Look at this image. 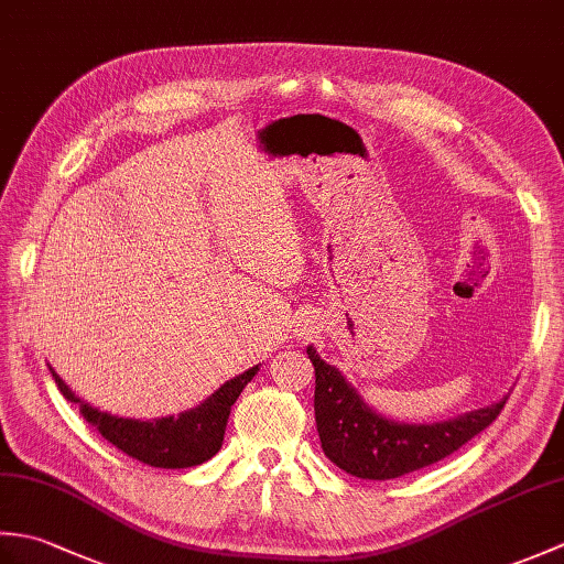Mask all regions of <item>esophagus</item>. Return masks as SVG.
I'll list each match as a JSON object with an SVG mask.
<instances>
[{
    "instance_id": "1",
    "label": "esophagus",
    "mask_w": 564,
    "mask_h": 564,
    "mask_svg": "<svg viewBox=\"0 0 564 564\" xmlns=\"http://www.w3.org/2000/svg\"><path fill=\"white\" fill-rule=\"evenodd\" d=\"M303 334H305V332H303Z\"/></svg>"
}]
</instances>
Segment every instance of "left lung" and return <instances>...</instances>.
<instances>
[{
	"instance_id": "8db88e82",
	"label": "left lung",
	"mask_w": 564,
	"mask_h": 564,
	"mask_svg": "<svg viewBox=\"0 0 564 564\" xmlns=\"http://www.w3.org/2000/svg\"><path fill=\"white\" fill-rule=\"evenodd\" d=\"M315 366V422L327 458L361 480H394L438 463L475 438L505 410L499 402L434 424L398 422L368 406L337 366L307 346Z\"/></svg>"
}]
</instances>
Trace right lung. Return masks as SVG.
Masks as SVG:
<instances>
[{
    "mask_svg": "<svg viewBox=\"0 0 564 564\" xmlns=\"http://www.w3.org/2000/svg\"><path fill=\"white\" fill-rule=\"evenodd\" d=\"M259 366H251L242 376L230 378L210 398L191 406V410L176 416L170 414L160 419H133L104 412L99 406L77 398L53 368L51 373L57 382V390L63 392V398L67 402L79 404V414L84 416V422H89L118 451H123L130 458L152 467L178 470V467H194L206 463L220 451L232 404L247 388V382L257 376Z\"/></svg>",
    "mask_w": 564,
    "mask_h": 564,
    "instance_id": "right-lung-1",
    "label": "right lung"
}]
</instances>
